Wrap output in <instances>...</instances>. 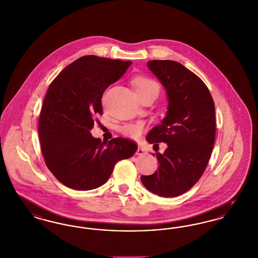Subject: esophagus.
Here are the masks:
<instances>
[{"mask_svg": "<svg viewBox=\"0 0 258 258\" xmlns=\"http://www.w3.org/2000/svg\"><path fill=\"white\" fill-rule=\"evenodd\" d=\"M138 155H143L144 153H146V149L143 148L142 146H139L138 149H137V152H136Z\"/></svg>", "mask_w": 258, "mask_h": 258, "instance_id": "1", "label": "esophagus"}]
</instances>
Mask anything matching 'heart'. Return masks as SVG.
Segmentation results:
<instances>
[{
  "label": "heart",
  "instance_id": "1",
  "mask_svg": "<svg viewBox=\"0 0 258 258\" xmlns=\"http://www.w3.org/2000/svg\"><path fill=\"white\" fill-rule=\"evenodd\" d=\"M134 87L138 96L140 94L149 92V91H153L157 95L160 90L159 85L155 81L146 77H139L135 79ZM142 130H143V125L140 123L126 124L122 127V133L129 138H136L140 136L142 133Z\"/></svg>",
  "mask_w": 258,
  "mask_h": 258
}]
</instances>
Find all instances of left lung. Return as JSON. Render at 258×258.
I'll return each mask as SVG.
<instances>
[{
    "instance_id": "left-lung-1",
    "label": "left lung",
    "mask_w": 258,
    "mask_h": 258,
    "mask_svg": "<svg viewBox=\"0 0 258 258\" xmlns=\"http://www.w3.org/2000/svg\"><path fill=\"white\" fill-rule=\"evenodd\" d=\"M147 68L166 90L168 111L146 141L168 147L156 153L157 170L141 180L155 195L177 197L199 181L209 162L216 134L213 98L202 80L179 62L149 60Z\"/></svg>"
}]
</instances>
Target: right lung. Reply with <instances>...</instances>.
<instances>
[{"mask_svg":"<svg viewBox=\"0 0 258 258\" xmlns=\"http://www.w3.org/2000/svg\"><path fill=\"white\" fill-rule=\"evenodd\" d=\"M131 61L96 56L80 57L49 86L39 116L38 133L47 168L70 189H96L110 178L119 160L132 157L138 146L115 138H93V116L103 114L106 89L123 76Z\"/></svg>","mask_w":258,"mask_h":258,"instance_id":"obj_1","label":"right lung"}]
</instances>
